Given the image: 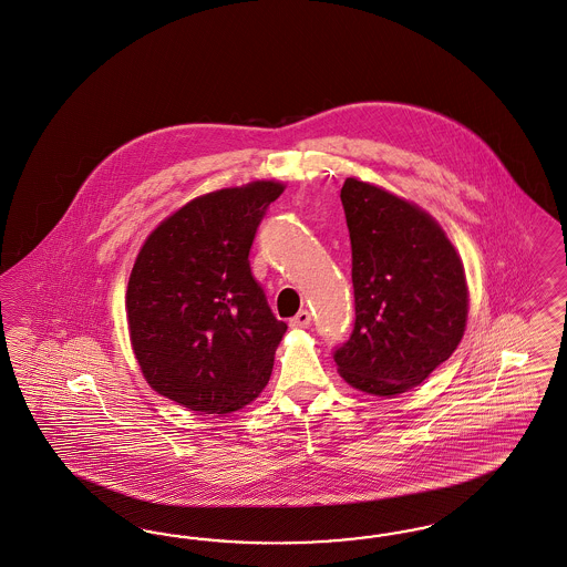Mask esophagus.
I'll list each match as a JSON object with an SVG mask.
<instances>
[{
  "instance_id": "esophagus-1",
  "label": "esophagus",
  "mask_w": 567,
  "mask_h": 567,
  "mask_svg": "<svg viewBox=\"0 0 567 567\" xmlns=\"http://www.w3.org/2000/svg\"><path fill=\"white\" fill-rule=\"evenodd\" d=\"M312 322V313L308 310H301V312L295 313L293 318L289 320V327L291 329H308Z\"/></svg>"
}]
</instances>
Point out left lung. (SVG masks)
<instances>
[{
    "label": "left lung",
    "instance_id": "obj_1",
    "mask_svg": "<svg viewBox=\"0 0 567 567\" xmlns=\"http://www.w3.org/2000/svg\"><path fill=\"white\" fill-rule=\"evenodd\" d=\"M341 203L355 322L332 358L352 388L390 398L421 385L461 343L465 268L440 224L409 200L348 177Z\"/></svg>",
    "mask_w": 567,
    "mask_h": 567
}]
</instances>
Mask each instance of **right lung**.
I'll use <instances>...</instances> for the list:
<instances>
[{
    "mask_svg": "<svg viewBox=\"0 0 567 567\" xmlns=\"http://www.w3.org/2000/svg\"><path fill=\"white\" fill-rule=\"evenodd\" d=\"M285 186L257 179L196 196L146 238L127 282V322L148 385L203 414L238 411L266 388L287 324L249 251Z\"/></svg>",
    "mask_w": 567,
    "mask_h": 567,
    "instance_id": "1",
    "label": "right lung"
}]
</instances>
